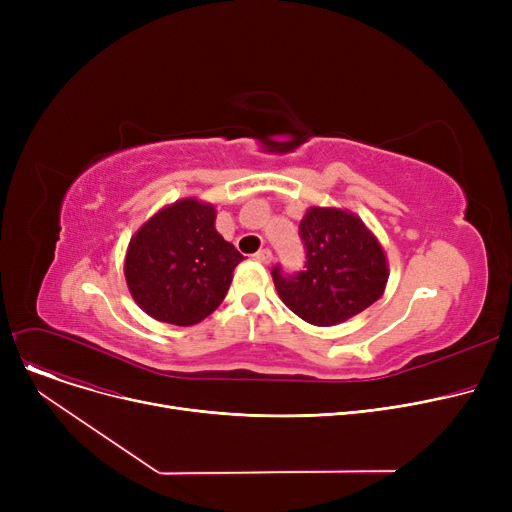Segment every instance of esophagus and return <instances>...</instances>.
<instances>
[{"label":"esophagus","mask_w":512,"mask_h":512,"mask_svg":"<svg viewBox=\"0 0 512 512\" xmlns=\"http://www.w3.org/2000/svg\"><path fill=\"white\" fill-rule=\"evenodd\" d=\"M255 259L259 261V263H272L274 261V253H272V249H261V251H257L255 253Z\"/></svg>","instance_id":"obj_1"}]
</instances>
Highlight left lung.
Masks as SVG:
<instances>
[{
    "mask_svg": "<svg viewBox=\"0 0 512 512\" xmlns=\"http://www.w3.org/2000/svg\"><path fill=\"white\" fill-rule=\"evenodd\" d=\"M305 270L286 276L274 267L282 303L311 326L328 328L378 301L388 284V259L357 213L340 207H309L299 224Z\"/></svg>",
    "mask_w": 512,
    "mask_h": 512,
    "instance_id": "left-lung-1",
    "label": "left lung"
}]
</instances>
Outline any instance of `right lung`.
<instances>
[{
    "mask_svg": "<svg viewBox=\"0 0 512 512\" xmlns=\"http://www.w3.org/2000/svg\"><path fill=\"white\" fill-rule=\"evenodd\" d=\"M215 215L211 203L186 197L161 207L130 238L124 278L153 319L195 326L224 301L245 257L215 230Z\"/></svg>",
    "mask_w": 512,
    "mask_h": 512,
    "instance_id": "right-lung-1",
    "label": "right lung"
}]
</instances>
